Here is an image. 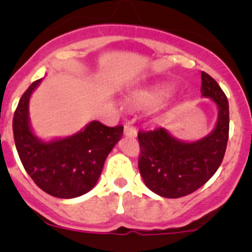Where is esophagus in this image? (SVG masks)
I'll list each match as a JSON object with an SVG mask.
<instances>
[{"instance_id": "obj_1", "label": "esophagus", "mask_w": 252, "mask_h": 252, "mask_svg": "<svg viewBox=\"0 0 252 252\" xmlns=\"http://www.w3.org/2000/svg\"><path fill=\"white\" fill-rule=\"evenodd\" d=\"M124 135L126 136H131V138H135L136 136V129L134 126L126 124L124 126Z\"/></svg>"}]
</instances>
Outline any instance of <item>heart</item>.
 Masks as SVG:
<instances>
[{
  "mask_svg": "<svg viewBox=\"0 0 252 252\" xmlns=\"http://www.w3.org/2000/svg\"><path fill=\"white\" fill-rule=\"evenodd\" d=\"M168 88L156 86V88L146 89V90H141L136 93L135 96H134V101L141 106H156L163 102L167 96H168Z\"/></svg>",
  "mask_w": 252,
  "mask_h": 252,
  "instance_id": "heart-1",
  "label": "heart"
}]
</instances>
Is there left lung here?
<instances>
[{"label": "left lung", "instance_id": "left-lung-1", "mask_svg": "<svg viewBox=\"0 0 252 252\" xmlns=\"http://www.w3.org/2000/svg\"><path fill=\"white\" fill-rule=\"evenodd\" d=\"M202 97L211 98L218 110L210 134L196 141L174 138L167 129L139 131V171L151 191L167 199L187 196L201 188L220 168L229 135V105L212 77L201 72Z\"/></svg>", "mask_w": 252, "mask_h": 252}]
</instances>
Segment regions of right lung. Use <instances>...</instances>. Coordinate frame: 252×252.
I'll list each match as a JSON object with an SVG mask.
<instances>
[{"label": "right lung", "mask_w": 252, "mask_h": 252, "mask_svg": "<svg viewBox=\"0 0 252 252\" xmlns=\"http://www.w3.org/2000/svg\"><path fill=\"white\" fill-rule=\"evenodd\" d=\"M42 79L23 94L13 117V135L19 158L35 184L60 199H73L90 191L97 183L103 164L122 138L123 126H107L97 121L62 139L44 141L32 130L30 96Z\"/></svg>", "instance_id": "add662e5"}]
</instances>
